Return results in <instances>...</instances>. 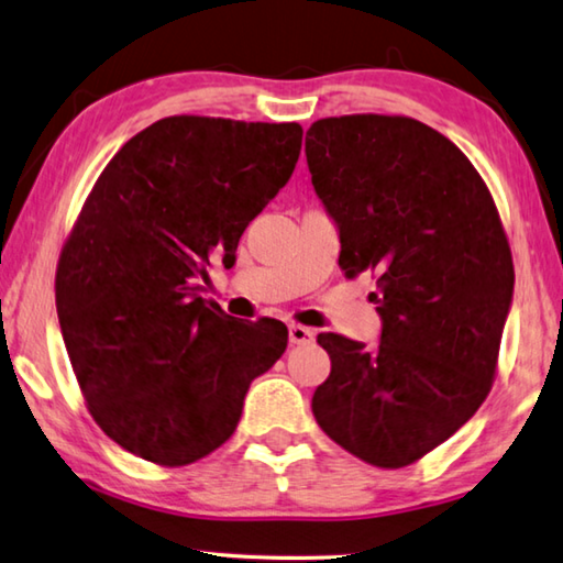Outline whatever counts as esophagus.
<instances>
[{
	"label": "esophagus",
	"mask_w": 563,
	"mask_h": 563,
	"mask_svg": "<svg viewBox=\"0 0 563 563\" xmlns=\"http://www.w3.org/2000/svg\"><path fill=\"white\" fill-rule=\"evenodd\" d=\"M288 336H290V344H310L314 340V330L302 324H290Z\"/></svg>",
	"instance_id": "34e87169"
}]
</instances>
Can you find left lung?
I'll return each mask as SVG.
<instances>
[{"mask_svg": "<svg viewBox=\"0 0 563 563\" xmlns=\"http://www.w3.org/2000/svg\"><path fill=\"white\" fill-rule=\"evenodd\" d=\"M305 155L340 231L346 278L372 273L379 344L317 334L332 372L312 413L376 467L416 463L493 388L515 268L495 201L470 159L413 118L312 122Z\"/></svg>", "mask_w": 563, "mask_h": 563, "instance_id": "1", "label": "left lung"}]
</instances>
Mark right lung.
Here are the masks:
<instances>
[{
    "mask_svg": "<svg viewBox=\"0 0 563 563\" xmlns=\"http://www.w3.org/2000/svg\"><path fill=\"white\" fill-rule=\"evenodd\" d=\"M298 122L175 115L108 162L64 246L56 310L88 411L125 451L179 467L236 431L249 386L288 346L201 298L209 265L288 184Z\"/></svg>",
    "mask_w": 563,
    "mask_h": 563,
    "instance_id": "right-lung-1",
    "label": "right lung"
}]
</instances>
